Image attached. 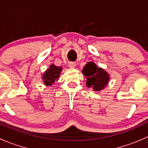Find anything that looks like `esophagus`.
Instances as JSON below:
<instances>
[{"label": "esophagus", "mask_w": 148, "mask_h": 148, "mask_svg": "<svg viewBox=\"0 0 148 148\" xmlns=\"http://www.w3.org/2000/svg\"><path fill=\"white\" fill-rule=\"evenodd\" d=\"M68 66L70 68H75V66H76V64H75V62H69Z\"/></svg>", "instance_id": "1"}]
</instances>
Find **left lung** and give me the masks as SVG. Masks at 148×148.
<instances>
[{
  "label": "left lung",
  "mask_w": 148,
  "mask_h": 148,
  "mask_svg": "<svg viewBox=\"0 0 148 148\" xmlns=\"http://www.w3.org/2000/svg\"><path fill=\"white\" fill-rule=\"evenodd\" d=\"M83 74L86 77L87 87L95 91L104 89L110 80L109 74L104 69L97 67L94 62H88L82 70Z\"/></svg>",
  "instance_id": "8db88e82"
}]
</instances>
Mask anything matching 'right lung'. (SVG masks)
Returning <instances> with one entry per match:
<instances>
[{"mask_svg": "<svg viewBox=\"0 0 148 148\" xmlns=\"http://www.w3.org/2000/svg\"><path fill=\"white\" fill-rule=\"evenodd\" d=\"M62 67H57L54 64H51L49 68L46 70L43 75H42V78L46 86H51L55 81H57L60 75Z\"/></svg>", "mask_w": 148, "mask_h": 148, "instance_id": "1", "label": "right lung"}]
</instances>
